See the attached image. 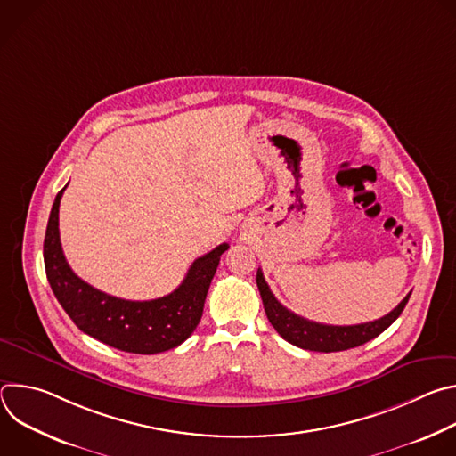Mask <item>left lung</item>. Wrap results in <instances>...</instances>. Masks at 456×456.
<instances>
[{"label": "left lung", "mask_w": 456, "mask_h": 456, "mask_svg": "<svg viewBox=\"0 0 456 456\" xmlns=\"http://www.w3.org/2000/svg\"><path fill=\"white\" fill-rule=\"evenodd\" d=\"M256 283L259 289V296H262L265 314L271 321L276 332L289 341L290 345L310 350V352H341L348 348L361 346L379 334H382L389 324H392L404 310L411 292L392 310L380 319L361 322V324H350V327H336V324H322L315 321H308L290 310H287L271 292L262 269H257Z\"/></svg>", "instance_id": "8db88e82"}]
</instances>
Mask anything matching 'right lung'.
Returning <instances> with one entry per match:
<instances>
[{
    "label": "right lung",
    "mask_w": 456,
    "mask_h": 456,
    "mask_svg": "<svg viewBox=\"0 0 456 456\" xmlns=\"http://www.w3.org/2000/svg\"><path fill=\"white\" fill-rule=\"evenodd\" d=\"M62 191L57 192L50 211L43 256L48 283L64 312L81 332L122 352L151 355L182 345L200 322L211 280L229 245L222 243L194 259L171 294L151 301L120 299L83 281L64 257L59 240Z\"/></svg>",
    "instance_id": "obj_1"
}]
</instances>
